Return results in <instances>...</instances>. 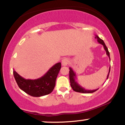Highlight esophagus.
I'll return each mask as SVG.
<instances>
[{
	"mask_svg": "<svg viewBox=\"0 0 125 125\" xmlns=\"http://www.w3.org/2000/svg\"><path fill=\"white\" fill-rule=\"evenodd\" d=\"M69 63V59L67 58H64L63 59L62 61V66H67Z\"/></svg>",
	"mask_w": 125,
	"mask_h": 125,
	"instance_id": "1",
	"label": "esophagus"
}]
</instances>
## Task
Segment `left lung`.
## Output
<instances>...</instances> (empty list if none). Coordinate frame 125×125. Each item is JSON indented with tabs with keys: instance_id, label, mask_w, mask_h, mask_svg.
Masks as SVG:
<instances>
[{
	"instance_id": "obj_1",
	"label": "left lung",
	"mask_w": 125,
	"mask_h": 125,
	"mask_svg": "<svg viewBox=\"0 0 125 125\" xmlns=\"http://www.w3.org/2000/svg\"><path fill=\"white\" fill-rule=\"evenodd\" d=\"M95 39H96L97 40V42H98L99 43L101 44H102L104 46V50H105L106 52V54L109 56V58L110 61V54L109 52L108 51V49L106 46L105 43H104V41L102 39H101L98 36L96 35L95 36ZM69 79H70V83H71V86L72 88V89L74 90V91L76 92H79V93H83V94H91V93H94V92L96 91L97 90H98V89L95 90H86L85 89L83 88V87H82L76 81V74L73 71L71 67H69ZM110 66L109 67V73L107 74V78L106 79H107L109 77V73H110Z\"/></svg>"
}]
</instances>
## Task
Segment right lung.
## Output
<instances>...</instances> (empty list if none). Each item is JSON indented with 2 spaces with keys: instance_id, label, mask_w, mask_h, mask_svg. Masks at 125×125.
<instances>
[{
  "instance_id": "right-lung-1",
  "label": "right lung",
  "mask_w": 125,
  "mask_h": 125,
  "mask_svg": "<svg viewBox=\"0 0 125 125\" xmlns=\"http://www.w3.org/2000/svg\"><path fill=\"white\" fill-rule=\"evenodd\" d=\"M61 68V63H57L43 76L37 79H25L16 72L13 75L19 88L33 97H40L51 94L55 86L56 80Z\"/></svg>"
}]
</instances>
